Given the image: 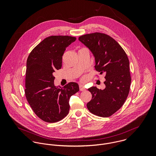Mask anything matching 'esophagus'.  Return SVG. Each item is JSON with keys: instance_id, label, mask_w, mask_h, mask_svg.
<instances>
[{"instance_id": "1", "label": "esophagus", "mask_w": 156, "mask_h": 156, "mask_svg": "<svg viewBox=\"0 0 156 156\" xmlns=\"http://www.w3.org/2000/svg\"><path fill=\"white\" fill-rule=\"evenodd\" d=\"M79 89H80V90H81V91H84L86 89L83 85H80L79 86Z\"/></svg>"}]
</instances>
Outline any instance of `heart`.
Segmentation results:
<instances>
[{"label": "heart", "mask_w": 156, "mask_h": 156, "mask_svg": "<svg viewBox=\"0 0 156 156\" xmlns=\"http://www.w3.org/2000/svg\"><path fill=\"white\" fill-rule=\"evenodd\" d=\"M88 76H83L81 78V80H82V82H86V81L88 80Z\"/></svg>", "instance_id": "b5f03b06"}]
</instances>
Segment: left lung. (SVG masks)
Segmentation results:
<instances>
[{
    "label": "left lung",
    "instance_id": "left-lung-1",
    "mask_svg": "<svg viewBox=\"0 0 156 156\" xmlns=\"http://www.w3.org/2000/svg\"><path fill=\"white\" fill-rule=\"evenodd\" d=\"M95 57L96 71L105 74L103 90L92 87L88 89L92 99L87 105L92 113L109 117L118 111L126 101L130 88L129 60L124 49L109 35L95 32L79 37Z\"/></svg>",
    "mask_w": 156,
    "mask_h": 156
}]
</instances>
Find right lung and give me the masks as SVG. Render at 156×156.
Listing matches in <instances>:
<instances>
[{
    "label": "right lung",
    "instance_id": "obj_1",
    "mask_svg": "<svg viewBox=\"0 0 156 156\" xmlns=\"http://www.w3.org/2000/svg\"><path fill=\"white\" fill-rule=\"evenodd\" d=\"M76 37L54 35L47 37L30 53L26 62L24 89L27 102L37 116L47 122H56L69 112V100L79 90L69 82L64 87L54 85L53 73L62 67L66 48Z\"/></svg>",
    "mask_w": 156,
    "mask_h": 156
}]
</instances>
